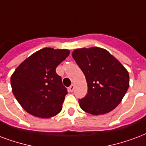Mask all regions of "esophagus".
Instances as JSON below:
<instances>
[{
    "label": "esophagus",
    "instance_id": "1",
    "mask_svg": "<svg viewBox=\"0 0 146 146\" xmlns=\"http://www.w3.org/2000/svg\"><path fill=\"white\" fill-rule=\"evenodd\" d=\"M74 88H75V87H74V85L73 84H72L71 86H70V87H69V90H70V92H73V90H74Z\"/></svg>",
    "mask_w": 146,
    "mask_h": 146
}]
</instances>
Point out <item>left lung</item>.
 Returning <instances> with one entry per match:
<instances>
[{"label":"left lung","mask_w":146,"mask_h":146,"mask_svg":"<svg viewBox=\"0 0 146 146\" xmlns=\"http://www.w3.org/2000/svg\"><path fill=\"white\" fill-rule=\"evenodd\" d=\"M72 56L83 71L88 93L79 100L82 110L98 115L111 111L121 103L129 87V74L106 49L76 48Z\"/></svg>","instance_id":"8db88e82"}]
</instances>
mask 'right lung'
<instances>
[{"label":"right lung","mask_w":146,"mask_h":146,"mask_svg":"<svg viewBox=\"0 0 146 146\" xmlns=\"http://www.w3.org/2000/svg\"><path fill=\"white\" fill-rule=\"evenodd\" d=\"M70 52L64 48H43L16 68L11 77L12 92L29 114L49 118L61 111L67 90L56 69Z\"/></svg>","instance_id":"right-lung-1"}]
</instances>
